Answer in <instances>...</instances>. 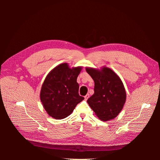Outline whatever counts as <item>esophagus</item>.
I'll return each mask as SVG.
<instances>
[{
	"label": "esophagus",
	"instance_id": "esophagus-1",
	"mask_svg": "<svg viewBox=\"0 0 160 160\" xmlns=\"http://www.w3.org/2000/svg\"><path fill=\"white\" fill-rule=\"evenodd\" d=\"M89 98V94H87V95L85 96V100H88Z\"/></svg>",
	"mask_w": 160,
	"mask_h": 160
}]
</instances>
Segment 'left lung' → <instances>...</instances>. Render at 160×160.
I'll use <instances>...</instances> for the list:
<instances>
[{
  "label": "left lung",
  "mask_w": 160,
  "mask_h": 160,
  "mask_svg": "<svg viewBox=\"0 0 160 160\" xmlns=\"http://www.w3.org/2000/svg\"><path fill=\"white\" fill-rule=\"evenodd\" d=\"M86 71L95 83L94 94L88 99L89 105L101 121L113 119L122 110L126 100L122 81L106 67L101 69L86 67Z\"/></svg>",
  "instance_id": "obj_1"
}]
</instances>
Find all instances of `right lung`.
<instances>
[{
  "label": "right lung",
  "mask_w": 160,
  "mask_h": 160,
  "mask_svg": "<svg viewBox=\"0 0 160 160\" xmlns=\"http://www.w3.org/2000/svg\"><path fill=\"white\" fill-rule=\"evenodd\" d=\"M83 67H69L64 62L55 67L46 77L40 99L49 116L56 119L68 117L76 105L84 99L79 95L77 79Z\"/></svg>",
  "instance_id": "obj_1"
}]
</instances>
